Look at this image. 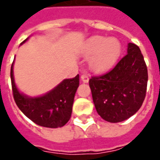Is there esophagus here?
<instances>
[{"mask_svg":"<svg viewBox=\"0 0 160 160\" xmlns=\"http://www.w3.org/2000/svg\"><path fill=\"white\" fill-rule=\"evenodd\" d=\"M81 79L83 82H89V79H90V77L86 75V74H83L81 76Z\"/></svg>","mask_w":160,"mask_h":160,"instance_id":"1","label":"esophagus"}]
</instances>
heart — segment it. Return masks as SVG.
<instances>
[{"label":"heart","mask_w":160,"mask_h":160,"mask_svg":"<svg viewBox=\"0 0 160 160\" xmlns=\"http://www.w3.org/2000/svg\"><path fill=\"white\" fill-rule=\"evenodd\" d=\"M121 44L115 38L96 36L87 42L83 55L92 57L91 67L96 70H104L116 62L121 53Z\"/></svg>","instance_id":"obj_1"}]
</instances>
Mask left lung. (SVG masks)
<instances>
[{
    "mask_svg": "<svg viewBox=\"0 0 160 160\" xmlns=\"http://www.w3.org/2000/svg\"><path fill=\"white\" fill-rule=\"evenodd\" d=\"M147 81V67L140 48L130 42L127 55L113 69L89 81L98 115L110 123L131 118L145 100Z\"/></svg>",
    "mask_w": 160,
    "mask_h": 160,
    "instance_id": "8db88e82",
    "label": "left lung"
}]
</instances>
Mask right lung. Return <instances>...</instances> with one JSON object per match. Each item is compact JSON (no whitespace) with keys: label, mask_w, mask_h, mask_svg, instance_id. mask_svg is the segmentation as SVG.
I'll list each match as a JSON object with an SVG mask.
<instances>
[{"label":"right lung","mask_w":160,"mask_h":160,"mask_svg":"<svg viewBox=\"0 0 160 160\" xmlns=\"http://www.w3.org/2000/svg\"><path fill=\"white\" fill-rule=\"evenodd\" d=\"M26 41L27 39L23 42ZM13 64L10 70L13 96L23 114L35 124L43 127L58 128L67 124L71 117L74 98L79 86V75L74 78L64 79L43 96L29 98L21 93L15 86Z\"/></svg>","instance_id":"obj_1"}]
</instances>
